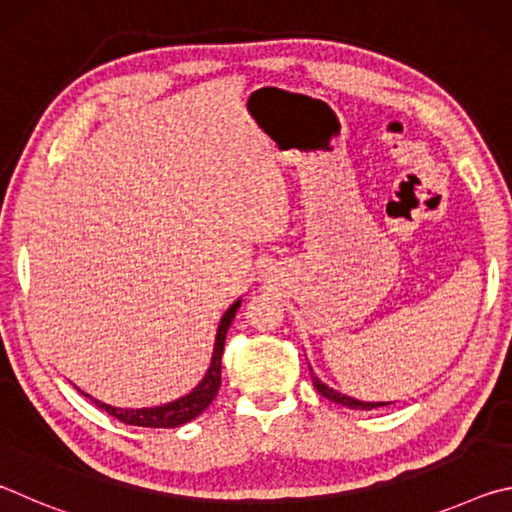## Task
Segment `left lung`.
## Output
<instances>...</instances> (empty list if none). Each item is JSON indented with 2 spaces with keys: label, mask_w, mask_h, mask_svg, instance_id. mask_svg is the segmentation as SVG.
<instances>
[{
  "label": "left lung",
  "mask_w": 512,
  "mask_h": 512,
  "mask_svg": "<svg viewBox=\"0 0 512 512\" xmlns=\"http://www.w3.org/2000/svg\"><path fill=\"white\" fill-rule=\"evenodd\" d=\"M309 372H311V379H314V388H316V391H318L320 395H323V397H327V400H332L334 404L348 406V409H359V411H370V409H377V406L393 404V402H363V400H354V397L345 395V393H339V391H334V388H329L327 384H323V381L318 379V375H314V370H311V368H309Z\"/></svg>",
  "instance_id": "8db88e82"
}]
</instances>
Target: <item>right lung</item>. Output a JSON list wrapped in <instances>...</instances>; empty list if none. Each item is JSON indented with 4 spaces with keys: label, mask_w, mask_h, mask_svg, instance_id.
I'll list each match as a JSON object with an SVG mask.
<instances>
[{
    "label": "right lung",
    "mask_w": 512,
    "mask_h": 512,
    "mask_svg": "<svg viewBox=\"0 0 512 512\" xmlns=\"http://www.w3.org/2000/svg\"><path fill=\"white\" fill-rule=\"evenodd\" d=\"M241 307V298L235 300L230 305V309L221 316L219 329H216V339H214V350H212V361L210 368H207L205 377L198 381V384L189 391L187 395L178 397V400L160 404V406H144V409H121V406H112L101 400H94L92 395H88L81 388L76 391L83 393L85 397L99 406L101 411H106L112 418L121 420L124 424H135V427H153V429H173V427H183L189 420H194L201 415L207 406L212 404V400L219 393L221 386V354H223V345H225V334H228L230 323L237 316V309Z\"/></svg>",
    "instance_id": "add662e5"
}]
</instances>
